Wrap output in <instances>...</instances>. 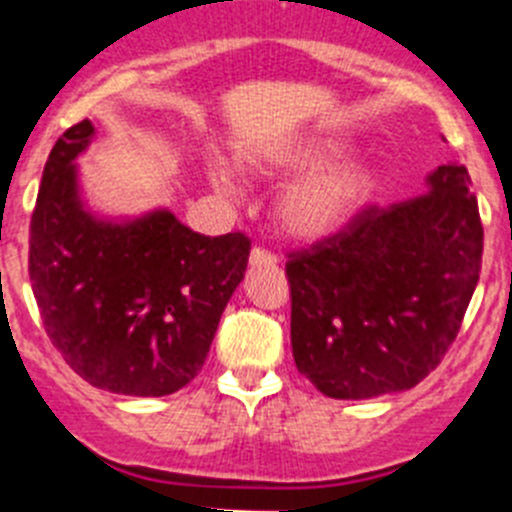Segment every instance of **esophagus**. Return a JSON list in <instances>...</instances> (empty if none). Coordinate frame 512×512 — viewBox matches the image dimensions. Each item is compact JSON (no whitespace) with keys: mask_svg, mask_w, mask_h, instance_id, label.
Instances as JSON below:
<instances>
[{"mask_svg":"<svg viewBox=\"0 0 512 512\" xmlns=\"http://www.w3.org/2000/svg\"><path fill=\"white\" fill-rule=\"evenodd\" d=\"M274 266L277 264V253L274 251H269V248H261V246H256L251 251V266Z\"/></svg>","mask_w":512,"mask_h":512,"instance_id":"1","label":"esophagus"}]
</instances>
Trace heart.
<instances>
[{
  "instance_id": "b5f03b06",
  "label": "heart",
  "mask_w": 512,
  "mask_h": 512,
  "mask_svg": "<svg viewBox=\"0 0 512 512\" xmlns=\"http://www.w3.org/2000/svg\"><path fill=\"white\" fill-rule=\"evenodd\" d=\"M338 156H341L338 143H318V146L289 153L274 164L284 166V169H312V174H307L305 179L292 184L282 194L279 220L287 233L297 235V238H320V235L333 233L372 194L374 176L361 166L325 169ZM215 179L225 189L230 187L223 171H215Z\"/></svg>"
}]
</instances>
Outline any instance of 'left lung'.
<instances>
[{
	"label": "left lung",
	"instance_id": "left-lung-1",
	"mask_svg": "<svg viewBox=\"0 0 512 512\" xmlns=\"http://www.w3.org/2000/svg\"><path fill=\"white\" fill-rule=\"evenodd\" d=\"M428 187L287 253L292 356L323 395L410 390L459 336L485 230L467 166H438Z\"/></svg>",
	"mask_w": 512,
	"mask_h": 512
}]
</instances>
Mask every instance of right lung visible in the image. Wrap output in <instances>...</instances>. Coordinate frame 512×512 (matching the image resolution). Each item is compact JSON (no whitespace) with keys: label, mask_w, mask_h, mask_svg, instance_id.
<instances>
[{"label":"right lung","mask_w":512,"mask_h":512,"mask_svg":"<svg viewBox=\"0 0 512 512\" xmlns=\"http://www.w3.org/2000/svg\"><path fill=\"white\" fill-rule=\"evenodd\" d=\"M92 133L76 122L45 161L27 259L35 302L58 354L89 384L171 395L205 364L251 238L200 235L166 210L125 225L92 217L74 169Z\"/></svg>","instance_id":"right-lung-1"}]
</instances>
